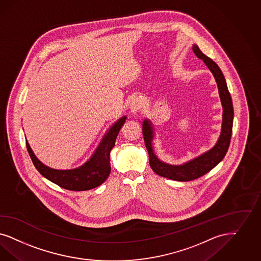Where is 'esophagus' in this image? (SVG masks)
<instances>
[{"label":"esophagus","mask_w":261,"mask_h":261,"mask_svg":"<svg viewBox=\"0 0 261 261\" xmlns=\"http://www.w3.org/2000/svg\"><path fill=\"white\" fill-rule=\"evenodd\" d=\"M142 99L139 96H134L130 101V110L133 115H137L142 108Z\"/></svg>","instance_id":"1"}]
</instances>
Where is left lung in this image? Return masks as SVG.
Returning a JSON list of instances; mask_svg holds the SVG:
<instances>
[{
	"label": "left lung",
	"mask_w": 261,
	"mask_h": 261,
	"mask_svg": "<svg viewBox=\"0 0 261 261\" xmlns=\"http://www.w3.org/2000/svg\"><path fill=\"white\" fill-rule=\"evenodd\" d=\"M193 52L198 59L202 60L203 63H205L208 69L213 74L218 86L219 95L223 107V120L221 134L215 145L209 150L200 154L198 157L181 165H171L168 163L163 162L154 152L152 143L154 140V129L152 123L147 118H144L143 121L144 144L148 151L149 165L152 171L160 176L176 181L197 179L198 177L204 175L208 171H211L213 168H215L216 166L224 159L225 154L227 152L232 134L233 105L230 93L226 86L224 74L218 66V64L203 54L199 50L198 45H193Z\"/></svg>",
	"instance_id": "8db88e82"
}]
</instances>
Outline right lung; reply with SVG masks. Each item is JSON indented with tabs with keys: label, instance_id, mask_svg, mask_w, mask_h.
<instances>
[{
	"label": "right lung",
	"instance_id": "1",
	"mask_svg": "<svg viewBox=\"0 0 261 261\" xmlns=\"http://www.w3.org/2000/svg\"><path fill=\"white\" fill-rule=\"evenodd\" d=\"M126 118V116L120 117L109 128L90 159L78 168L56 170L46 166L38 160L26 140L28 152L40 174L63 189L87 191L96 188L108 178L111 172L110 153L115 146L117 135Z\"/></svg>",
	"mask_w": 261,
	"mask_h": 261
}]
</instances>
